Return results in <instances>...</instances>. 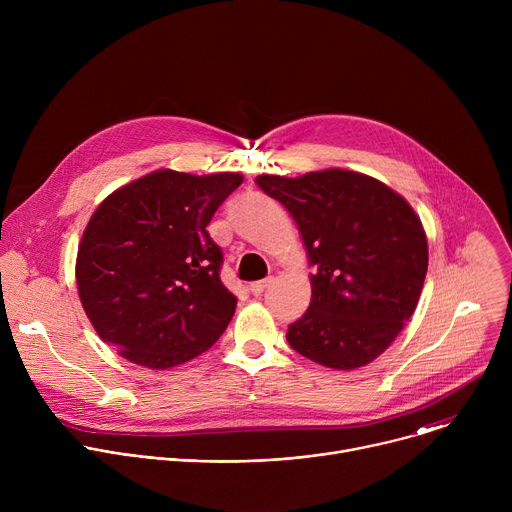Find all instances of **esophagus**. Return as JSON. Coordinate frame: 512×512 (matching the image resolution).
I'll return each instance as SVG.
<instances>
[{"instance_id": "esophagus-1", "label": "esophagus", "mask_w": 512, "mask_h": 512, "mask_svg": "<svg viewBox=\"0 0 512 512\" xmlns=\"http://www.w3.org/2000/svg\"><path fill=\"white\" fill-rule=\"evenodd\" d=\"M271 283V279H261V281H253L251 285H249V289H251V294L253 296H261L263 291L267 289V285Z\"/></svg>"}]
</instances>
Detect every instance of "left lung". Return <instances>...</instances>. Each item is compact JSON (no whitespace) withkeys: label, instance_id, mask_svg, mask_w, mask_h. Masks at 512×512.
<instances>
[{"label":"left lung","instance_id":"left-lung-1","mask_svg":"<svg viewBox=\"0 0 512 512\" xmlns=\"http://www.w3.org/2000/svg\"><path fill=\"white\" fill-rule=\"evenodd\" d=\"M300 227L312 275V302L287 328V342L330 369L375 360L417 308L427 239L413 208L383 182L348 170L302 178L259 176Z\"/></svg>","mask_w":512,"mask_h":512}]
</instances>
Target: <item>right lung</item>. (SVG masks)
Wrapping results in <instances>:
<instances>
[{
	"label": "right lung",
	"instance_id": "1",
	"mask_svg": "<svg viewBox=\"0 0 512 512\" xmlns=\"http://www.w3.org/2000/svg\"><path fill=\"white\" fill-rule=\"evenodd\" d=\"M241 174L160 170L101 202L85 229L77 285L97 334L127 360L170 369L227 330L237 296L206 227Z\"/></svg>",
	"mask_w": 512,
	"mask_h": 512
}]
</instances>
